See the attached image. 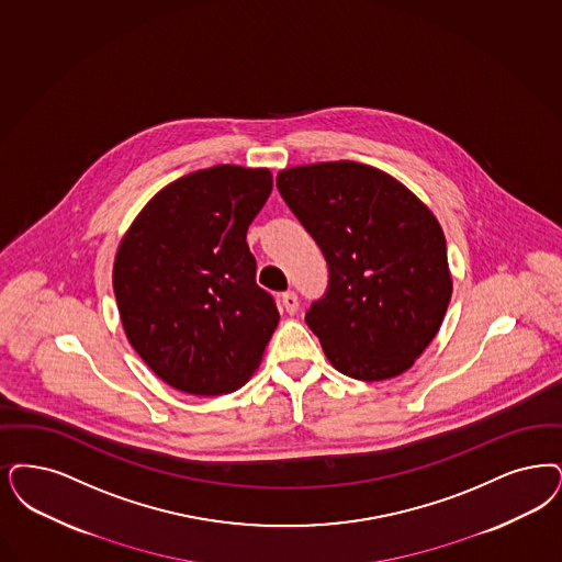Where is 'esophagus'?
Segmentation results:
<instances>
[{
  "label": "esophagus",
  "mask_w": 562,
  "mask_h": 562,
  "mask_svg": "<svg viewBox=\"0 0 562 562\" xmlns=\"http://www.w3.org/2000/svg\"><path fill=\"white\" fill-rule=\"evenodd\" d=\"M282 305H284V310H286L289 314H296V310H299V296H296V292H284V294H282Z\"/></svg>",
  "instance_id": "34e87169"
}]
</instances>
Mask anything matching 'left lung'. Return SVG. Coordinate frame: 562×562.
<instances>
[{"label":"left lung","instance_id":"1","mask_svg":"<svg viewBox=\"0 0 562 562\" xmlns=\"http://www.w3.org/2000/svg\"><path fill=\"white\" fill-rule=\"evenodd\" d=\"M276 186L328 263L305 322L328 361L358 381L404 374L451 299L443 229L402 181L353 160L282 169Z\"/></svg>","mask_w":562,"mask_h":562}]
</instances>
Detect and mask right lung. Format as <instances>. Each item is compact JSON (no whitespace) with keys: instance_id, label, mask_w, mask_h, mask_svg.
Wrapping results in <instances>:
<instances>
[{"instance_id":"right-lung-1","label":"right lung","mask_w":562,"mask_h":562,"mask_svg":"<svg viewBox=\"0 0 562 562\" xmlns=\"http://www.w3.org/2000/svg\"><path fill=\"white\" fill-rule=\"evenodd\" d=\"M270 169L217 165L165 186L114 257L125 335L160 381L224 395L259 368L280 314L255 282L247 229L270 196Z\"/></svg>"}]
</instances>
